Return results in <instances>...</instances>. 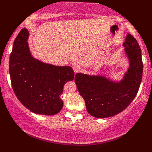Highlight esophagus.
Instances as JSON below:
<instances>
[{"label":"esophagus","instance_id":"obj_1","mask_svg":"<svg viewBox=\"0 0 152 152\" xmlns=\"http://www.w3.org/2000/svg\"><path fill=\"white\" fill-rule=\"evenodd\" d=\"M72 68H73L74 72H75V73H77V72H79L81 70V68L77 65L73 66H72Z\"/></svg>","mask_w":152,"mask_h":152}]
</instances>
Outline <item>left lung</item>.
I'll list each match as a JSON object with an SVG mask.
<instances>
[{"mask_svg":"<svg viewBox=\"0 0 152 152\" xmlns=\"http://www.w3.org/2000/svg\"><path fill=\"white\" fill-rule=\"evenodd\" d=\"M123 45L129 59V68L120 82L100 75H75L79 92L84 99L87 111L93 117L104 118L120 113L130 104L140 88L143 70L140 48L130 34Z\"/></svg>","mask_w":152,"mask_h":152,"instance_id":"left-lung-1","label":"left lung"}]
</instances>
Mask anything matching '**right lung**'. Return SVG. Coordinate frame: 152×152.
Segmentation results:
<instances>
[{"instance_id": "right-lung-1", "label": "right lung", "mask_w": 152, "mask_h": 152, "mask_svg": "<svg viewBox=\"0 0 152 152\" xmlns=\"http://www.w3.org/2000/svg\"><path fill=\"white\" fill-rule=\"evenodd\" d=\"M29 32L23 28L14 41L10 57V75L12 88L22 104L41 115H55L61 111L64 86L74 79L70 66L43 63L31 55Z\"/></svg>"}]
</instances>
